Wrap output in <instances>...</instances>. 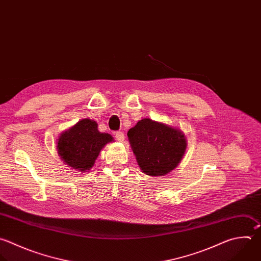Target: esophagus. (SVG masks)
Here are the masks:
<instances>
[{"mask_svg": "<svg viewBox=\"0 0 261 261\" xmlns=\"http://www.w3.org/2000/svg\"><path fill=\"white\" fill-rule=\"evenodd\" d=\"M115 137L119 142H123L125 140V135L123 132H116L115 133Z\"/></svg>", "mask_w": 261, "mask_h": 261, "instance_id": "34e87169", "label": "esophagus"}]
</instances>
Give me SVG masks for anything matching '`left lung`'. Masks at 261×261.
<instances>
[{"label": "left lung", "instance_id": "left-lung-1", "mask_svg": "<svg viewBox=\"0 0 261 261\" xmlns=\"http://www.w3.org/2000/svg\"><path fill=\"white\" fill-rule=\"evenodd\" d=\"M139 168L146 175L165 176L181 162L188 141L176 127L144 118L128 133Z\"/></svg>", "mask_w": 261, "mask_h": 261}]
</instances>
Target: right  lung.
Instances as JSON below:
<instances>
[{
    "instance_id": "right-lung-1",
    "label": "right lung",
    "mask_w": 261,
    "mask_h": 261,
    "mask_svg": "<svg viewBox=\"0 0 261 261\" xmlns=\"http://www.w3.org/2000/svg\"><path fill=\"white\" fill-rule=\"evenodd\" d=\"M113 141L111 134L99 132L98 124L86 118L63 131L56 141V147L65 165L84 173L94 166L101 149Z\"/></svg>"
}]
</instances>
